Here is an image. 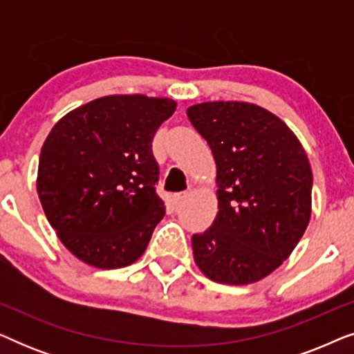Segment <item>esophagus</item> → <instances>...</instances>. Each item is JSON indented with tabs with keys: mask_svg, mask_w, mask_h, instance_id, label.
I'll list each match as a JSON object with an SVG mask.
<instances>
[{
	"mask_svg": "<svg viewBox=\"0 0 354 354\" xmlns=\"http://www.w3.org/2000/svg\"><path fill=\"white\" fill-rule=\"evenodd\" d=\"M187 196H188L187 192H180V193H176V195L172 196V200H174V203H180V201L185 200Z\"/></svg>",
	"mask_w": 354,
	"mask_h": 354,
	"instance_id": "obj_1",
	"label": "esophagus"
}]
</instances>
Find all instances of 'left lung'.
<instances>
[{"mask_svg":"<svg viewBox=\"0 0 354 354\" xmlns=\"http://www.w3.org/2000/svg\"><path fill=\"white\" fill-rule=\"evenodd\" d=\"M216 161L217 214L192 236L207 279L248 285L280 268L311 219L313 171L293 130L245 101H206L187 109Z\"/></svg>","mask_w":354,"mask_h":354,"instance_id":"8db88e82","label":"left lung"}]
</instances>
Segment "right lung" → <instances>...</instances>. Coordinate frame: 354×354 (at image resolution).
I'll return each instance as SVG.
<instances>
[{"label": "right lung", "mask_w": 354, "mask_h": 354, "mask_svg": "<svg viewBox=\"0 0 354 354\" xmlns=\"http://www.w3.org/2000/svg\"><path fill=\"white\" fill-rule=\"evenodd\" d=\"M171 98L108 95L72 109L41 147L37 192L61 243L82 263L119 269L145 253L166 214L151 140Z\"/></svg>", "instance_id": "add662e5"}]
</instances>
